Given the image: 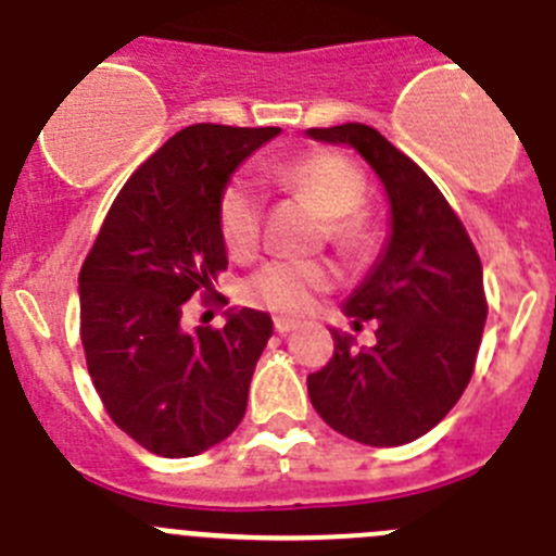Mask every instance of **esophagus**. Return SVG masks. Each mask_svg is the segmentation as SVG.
<instances>
[{
	"label": "esophagus",
	"mask_w": 556,
	"mask_h": 556,
	"mask_svg": "<svg viewBox=\"0 0 556 556\" xmlns=\"http://www.w3.org/2000/svg\"><path fill=\"white\" fill-rule=\"evenodd\" d=\"M273 326H275V331H278V333H289V331H294V328H298V320H289V317H275Z\"/></svg>",
	"instance_id": "obj_1"
}]
</instances>
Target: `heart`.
<instances>
[{
	"mask_svg": "<svg viewBox=\"0 0 556 556\" xmlns=\"http://www.w3.org/2000/svg\"><path fill=\"white\" fill-rule=\"evenodd\" d=\"M275 184L308 200L328 223V233L339 242H353L358 233L351 214L365 203V178L337 152H312L292 164L275 166ZM219 233L233 258H248L262 233V194L253 180L233 178L219 198ZM331 273L320 262L281 258L255 269L244 281V301L273 312H303L317 292L328 287Z\"/></svg>",
	"mask_w": 556,
	"mask_h": 556,
	"instance_id": "b5f03b06",
	"label": "heart"
}]
</instances>
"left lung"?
<instances>
[{
	"label": "left lung",
	"instance_id": "obj_1",
	"mask_svg": "<svg viewBox=\"0 0 556 556\" xmlns=\"http://www.w3.org/2000/svg\"><path fill=\"white\" fill-rule=\"evenodd\" d=\"M370 164L390 203V236L342 312L376 323V345L333 328V356L306 378L317 415L356 443L390 448L434 429L473 376L488 320L484 275L468 230L431 178L358 122L312 127Z\"/></svg>",
	"mask_w": 556,
	"mask_h": 556
}]
</instances>
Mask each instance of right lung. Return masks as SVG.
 I'll return each mask as SVG.
<instances>
[{"label":"right lung","mask_w":556,"mask_h":556,"mask_svg":"<svg viewBox=\"0 0 556 556\" xmlns=\"http://www.w3.org/2000/svg\"><path fill=\"white\" fill-rule=\"evenodd\" d=\"M281 127L191 125L132 172L80 269L88 376L127 437L166 459L223 443L242 424L269 314L228 308L225 326L186 331L191 294L228 267L219 198Z\"/></svg>","instance_id":"1"}]
</instances>
